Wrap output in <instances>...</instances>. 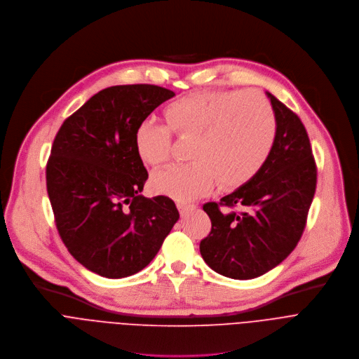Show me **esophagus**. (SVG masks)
I'll return each instance as SVG.
<instances>
[{
	"label": "esophagus",
	"instance_id": "obj_1",
	"mask_svg": "<svg viewBox=\"0 0 359 359\" xmlns=\"http://www.w3.org/2000/svg\"><path fill=\"white\" fill-rule=\"evenodd\" d=\"M177 208H178V210H180V213L182 215V217H187V215H188L189 212H192V210L196 208V205H194V203H184V202H178V203H177Z\"/></svg>",
	"mask_w": 359,
	"mask_h": 359
}]
</instances>
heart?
Wrapping results in <instances>:
<instances>
[{"mask_svg": "<svg viewBox=\"0 0 359 359\" xmlns=\"http://www.w3.org/2000/svg\"><path fill=\"white\" fill-rule=\"evenodd\" d=\"M168 123L146 118L134 134L140 158L151 167L167 163L174 134L194 138L189 163L171 164L156 172L157 194L189 202L209 191L215 181L225 189L250 181L267 161L277 134L276 113L257 92H199L172 102Z\"/></svg>", "mask_w": 359, "mask_h": 359, "instance_id": "1", "label": "heart"}]
</instances>
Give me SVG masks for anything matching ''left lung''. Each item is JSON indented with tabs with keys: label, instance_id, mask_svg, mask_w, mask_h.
I'll return each instance as SVG.
<instances>
[{
	"label": "left lung",
	"instance_id": "obj_1",
	"mask_svg": "<svg viewBox=\"0 0 359 359\" xmlns=\"http://www.w3.org/2000/svg\"><path fill=\"white\" fill-rule=\"evenodd\" d=\"M277 118L273 150L262 170L219 202H206L210 232L201 241L205 263L217 273L249 280L297 246L317 187L310 138L296 113L267 93ZM242 207V212L231 208Z\"/></svg>",
	"mask_w": 359,
	"mask_h": 359
}]
</instances>
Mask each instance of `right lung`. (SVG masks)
Wrapping results in <instances>:
<instances>
[{
    "mask_svg": "<svg viewBox=\"0 0 359 359\" xmlns=\"http://www.w3.org/2000/svg\"><path fill=\"white\" fill-rule=\"evenodd\" d=\"M172 90L111 86L60 126L46 164L56 229L90 271L121 278L144 269L178 221L172 199L140 195L149 172L134 144L138 124Z\"/></svg>",
    "mask_w": 359,
    "mask_h": 359,
    "instance_id": "add662e5",
    "label": "right lung"
}]
</instances>
